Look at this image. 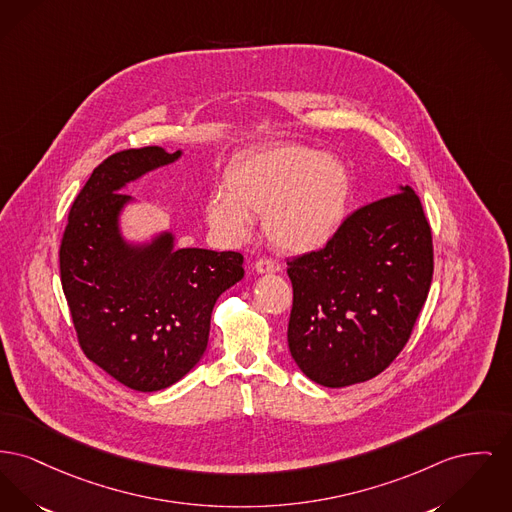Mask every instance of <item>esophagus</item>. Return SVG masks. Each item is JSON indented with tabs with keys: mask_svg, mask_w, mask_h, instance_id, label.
Segmentation results:
<instances>
[{
	"mask_svg": "<svg viewBox=\"0 0 512 512\" xmlns=\"http://www.w3.org/2000/svg\"><path fill=\"white\" fill-rule=\"evenodd\" d=\"M255 271L259 272V274H265V272H278L280 271V263L278 261H274V259H259L257 263H255Z\"/></svg>",
	"mask_w": 512,
	"mask_h": 512,
	"instance_id": "esophagus-1",
	"label": "esophagus"
}]
</instances>
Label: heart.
Instances as JSON below:
<instances>
[{"instance_id": "obj_1", "label": "heart", "mask_w": 512, "mask_h": 512, "mask_svg": "<svg viewBox=\"0 0 512 512\" xmlns=\"http://www.w3.org/2000/svg\"><path fill=\"white\" fill-rule=\"evenodd\" d=\"M222 195L205 205L212 230L230 241L251 234V218H265L269 240L288 253H311L340 232L352 197L346 166L300 145H276L236 160Z\"/></svg>"}]
</instances>
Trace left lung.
Listing matches in <instances>:
<instances>
[{
  "mask_svg": "<svg viewBox=\"0 0 512 512\" xmlns=\"http://www.w3.org/2000/svg\"><path fill=\"white\" fill-rule=\"evenodd\" d=\"M288 346L315 383L369 381L406 346L433 278V240L406 185L352 212L325 247L288 261Z\"/></svg>",
  "mask_w": 512,
  "mask_h": 512,
  "instance_id": "8db88e82",
  "label": "left lung"
}]
</instances>
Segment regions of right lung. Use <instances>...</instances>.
<instances>
[{"mask_svg": "<svg viewBox=\"0 0 512 512\" xmlns=\"http://www.w3.org/2000/svg\"><path fill=\"white\" fill-rule=\"evenodd\" d=\"M180 151L127 149L108 156L73 201L60 245L61 288L81 350L121 385L154 392L178 383L203 358L212 307L243 278V255L174 249L121 238L127 181L170 164Z\"/></svg>", "mask_w": 512, "mask_h": 512, "instance_id": "right-lung-1", "label": "right lung"}]
</instances>
